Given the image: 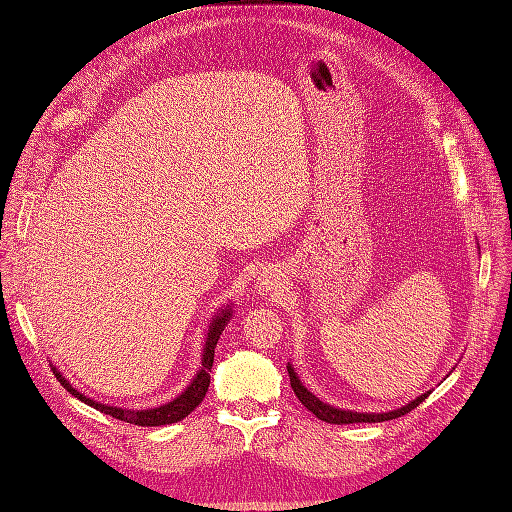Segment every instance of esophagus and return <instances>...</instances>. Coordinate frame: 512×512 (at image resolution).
<instances>
[{"label":"esophagus","mask_w":512,"mask_h":512,"mask_svg":"<svg viewBox=\"0 0 512 512\" xmlns=\"http://www.w3.org/2000/svg\"><path fill=\"white\" fill-rule=\"evenodd\" d=\"M257 284H259V291L265 295H274V291H278V278L272 272L261 274Z\"/></svg>","instance_id":"esophagus-1"}]
</instances>
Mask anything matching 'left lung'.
I'll list each match as a JSON object with an SVG mask.
<instances>
[{
    "mask_svg": "<svg viewBox=\"0 0 512 512\" xmlns=\"http://www.w3.org/2000/svg\"><path fill=\"white\" fill-rule=\"evenodd\" d=\"M288 368V376H291V387H293V391H295V395L299 397V402L311 412V414H316L320 420H324V422H330V425H351V422H383V420H393V418H399V416H404V414H408L410 410H414L418 404H422L425 402V399L429 397V393L431 391H427V393H422V395H418L416 399H412L410 404H406V406H402V408H397V410H391V412H353V410H341V408H335V406H330V404H324V402H320V399L311 393V391H307V387H303V383L299 381V376H297V372H295V368L288 364L286 366Z\"/></svg>",
    "mask_w": 512,
    "mask_h": 512,
    "instance_id": "left-lung-1",
    "label": "left lung"
}]
</instances>
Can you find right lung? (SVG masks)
Returning a JSON list of instances; mask_svg holds the SVG:
<instances>
[{"label":"right lung","instance_id":"obj_1","mask_svg":"<svg viewBox=\"0 0 512 512\" xmlns=\"http://www.w3.org/2000/svg\"><path fill=\"white\" fill-rule=\"evenodd\" d=\"M232 318V303L230 305H224L219 309V314L211 318V324H209V332H207V341H205V347H203V360H201V370L196 372V376L192 379V383L177 395L175 399H171V402L159 406V408H148V410H129V408H117V406H108V404H100V402H94L92 397L83 395L81 391H77L69 381L64 379V376L58 372V368L54 366V374L56 379L60 381V385L69 391L71 395H75L77 399H81L83 404L92 406L96 410H100L102 414H108L113 418H119V420H125L129 422V425H138V427H161V425H171V422H177L186 418L198 404L203 402V397L209 389V383H211V366H213V358H215V345L219 341V335L224 332V328L228 326Z\"/></svg>","mask_w":512,"mask_h":512}]
</instances>
